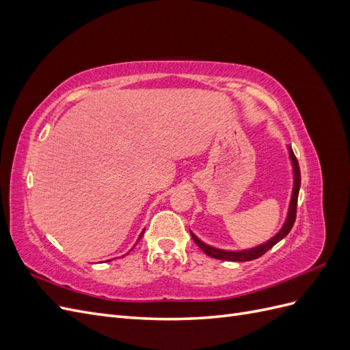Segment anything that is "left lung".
<instances>
[{
	"instance_id": "obj_1",
	"label": "left lung",
	"mask_w": 350,
	"mask_h": 350,
	"mask_svg": "<svg viewBox=\"0 0 350 350\" xmlns=\"http://www.w3.org/2000/svg\"><path fill=\"white\" fill-rule=\"evenodd\" d=\"M288 153L291 159V165H292V175H293V185H292V194H291V201H289V207H288V213H286V219L283 221L282 228L274 234L270 239L266 242L258 243V245L252 247V248H245V250H221L211 247L208 243L201 241L194 232H191V237L197 245L203 250L208 257L211 258H217V260H224V261H251L261 257L262 254H266L270 248H273L279 241H282L286 235L289 234L293 224H295V217H296V203H298V196H299V188H301V171H299V165L298 161L292 152V147L288 146Z\"/></svg>"
}]
</instances>
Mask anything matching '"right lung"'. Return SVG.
Here are the masks:
<instances>
[{
  "label": "right lung",
  "instance_id": "add662e5",
  "mask_svg": "<svg viewBox=\"0 0 350 350\" xmlns=\"http://www.w3.org/2000/svg\"><path fill=\"white\" fill-rule=\"evenodd\" d=\"M143 234H144V229H143V230H142V234H140V235H139V238H137V242H139V241H140V239H142V237H143ZM137 242H135V243H137ZM134 247H135V245H134ZM134 247H133V248H134ZM133 248H131V250H133ZM131 250H130V251H131ZM130 251H129V252H130ZM129 252H126V254H129Z\"/></svg>",
  "mask_w": 350,
  "mask_h": 350
}]
</instances>
